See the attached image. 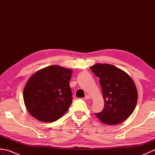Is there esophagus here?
<instances>
[{"label": "esophagus", "mask_w": 155, "mask_h": 155, "mask_svg": "<svg viewBox=\"0 0 155 155\" xmlns=\"http://www.w3.org/2000/svg\"><path fill=\"white\" fill-rule=\"evenodd\" d=\"M90 98H91V96H90V95H88V94H87V95H86V96H85V97H84V100H89V99H90Z\"/></svg>", "instance_id": "1"}]
</instances>
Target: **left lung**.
<instances>
[{
    "label": "left lung",
    "instance_id": "left-lung-1",
    "mask_svg": "<svg viewBox=\"0 0 155 155\" xmlns=\"http://www.w3.org/2000/svg\"><path fill=\"white\" fill-rule=\"evenodd\" d=\"M90 68L99 78L104 101L103 110L96 116L105 124L123 123L132 114L137 103L138 93L132 78L109 64L97 63Z\"/></svg>",
    "mask_w": 155,
    "mask_h": 155
}]
</instances>
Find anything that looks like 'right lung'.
<instances>
[{
	"label": "right lung",
	"mask_w": 155,
	"mask_h": 155,
	"mask_svg": "<svg viewBox=\"0 0 155 155\" xmlns=\"http://www.w3.org/2000/svg\"><path fill=\"white\" fill-rule=\"evenodd\" d=\"M72 71L58 65L37 71L29 78L23 91L28 112L39 121L51 123L66 113L72 103L69 85Z\"/></svg>",
	"instance_id": "add662e5"
}]
</instances>
